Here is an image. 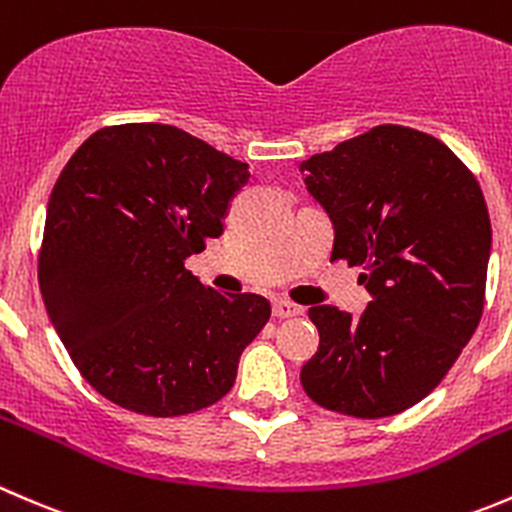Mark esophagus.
<instances>
[{"mask_svg": "<svg viewBox=\"0 0 512 512\" xmlns=\"http://www.w3.org/2000/svg\"><path fill=\"white\" fill-rule=\"evenodd\" d=\"M296 316H303L301 306H296V303L291 301H283V298L273 301V318L283 321V318H296Z\"/></svg>", "mask_w": 512, "mask_h": 512, "instance_id": "obj_1", "label": "esophagus"}]
</instances>
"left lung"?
Returning a JSON list of instances; mask_svg holds the SVG:
<instances>
[{
    "label": "left lung",
    "instance_id": "obj_1",
    "mask_svg": "<svg viewBox=\"0 0 512 512\" xmlns=\"http://www.w3.org/2000/svg\"><path fill=\"white\" fill-rule=\"evenodd\" d=\"M333 224V258L363 266L358 318L313 306L303 391L328 411L386 418L428 396L483 316L490 216L475 176L435 136L383 124L303 161Z\"/></svg>",
    "mask_w": 512,
    "mask_h": 512
}]
</instances>
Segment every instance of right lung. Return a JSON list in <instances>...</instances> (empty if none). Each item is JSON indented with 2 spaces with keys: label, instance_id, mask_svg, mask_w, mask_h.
I'll use <instances>...</instances> for the list:
<instances>
[{
  "label": "right lung",
  "instance_id": "right-lung-1",
  "mask_svg": "<svg viewBox=\"0 0 512 512\" xmlns=\"http://www.w3.org/2000/svg\"><path fill=\"white\" fill-rule=\"evenodd\" d=\"M246 181L249 164L169 124L106 126L59 174L39 288L74 366L116 406L184 416L234 386L271 303L206 288L184 261L224 234Z\"/></svg>",
  "mask_w": 512,
  "mask_h": 512
}]
</instances>
